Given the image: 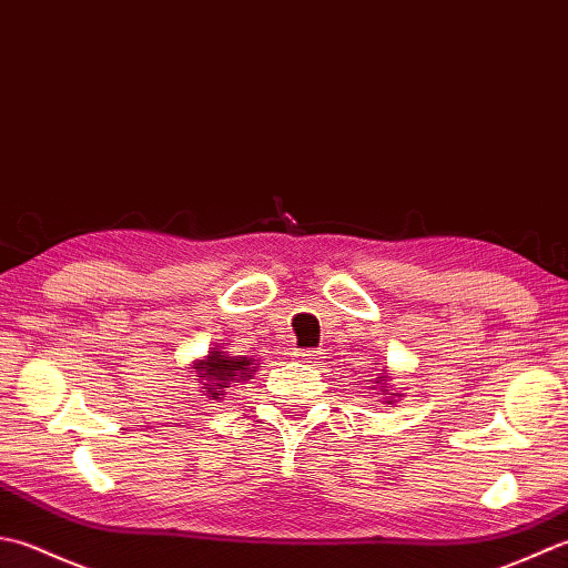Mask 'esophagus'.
I'll list each match as a JSON object with an SVG mask.
<instances>
[{"label": "esophagus", "mask_w": 568, "mask_h": 568, "mask_svg": "<svg viewBox=\"0 0 568 568\" xmlns=\"http://www.w3.org/2000/svg\"><path fill=\"white\" fill-rule=\"evenodd\" d=\"M296 361H298V363H306V365H314V363L321 361V351H314V348L296 351Z\"/></svg>", "instance_id": "esophagus-1"}]
</instances>
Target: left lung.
I'll use <instances>...</instances> for the list:
<instances>
[{"label":"left lung","instance_id":"1","mask_svg":"<svg viewBox=\"0 0 568 568\" xmlns=\"http://www.w3.org/2000/svg\"><path fill=\"white\" fill-rule=\"evenodd\" d=\"M375 365H382V363H375ZM367 382L373 385V389H377V395H385V397H382V399H385L382 404H389V407H395V402H397L395 397H404V395H399V392L387 389L392 377H389V369H385V367L377 369V375L373 379H367Z\"/></svg>","mask_w":568,"mask_h":568}]
</instances>
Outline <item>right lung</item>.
<instances>
[{"mask_svg":"<svg viewBox=\"0 0 568 568\" xmlns=\"http://www.w3.org/2000/svg\"><path fill=\"white\" fill-rule=\"evenodd\" d=\"M191 373L193 379H199L205 402L223 399L225 389L233 382L252 379V375L257 373V363L245 355H230L223 345H215V348L207 351V355L193 361Z\"/></svg>","mask_w":568,"mask_h":568,"instance_id":"add662e5","label":"right lung"}]
</instances>
